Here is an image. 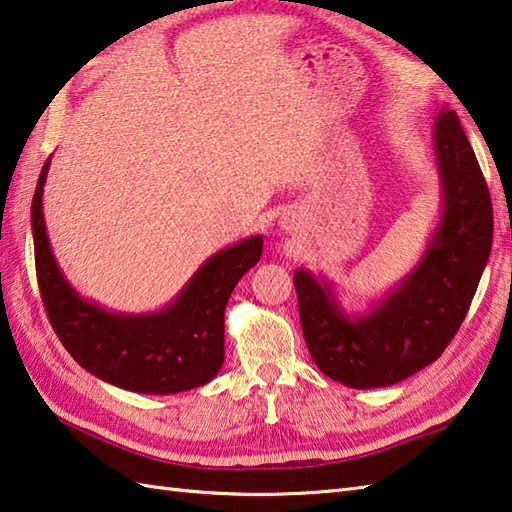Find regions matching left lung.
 Here are the masks:
<instances>
[{
	"mask_svg": "<svg viewBox=\"0 0 512 512\" xmlns=\"http://www.w3.org/2000/svg\"><path fill=\"white\" fill-rule=\"evenodd\" d=\"M440 217L420 259L363 312L343 306L328 277L295 270L301 330L321 372L352 389L396 385L438 361L458 332L493 244V206L453 110L433 125Z\"/></svg>",
	"mask_w": 512,
	"mask_h": 512,
	"instance_id": "8db88e82",
	"label": "left lung"
}]
</instances>
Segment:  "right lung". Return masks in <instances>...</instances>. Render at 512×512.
<instances>
[{
  "instance_id": "1",
  "label": "right lung",
  "mask_w": 512,
  "mask_h": 512,
  "mask_svg": "<svg viewBox=\"0 0 512 512\" xmlns=\"http://www.w3.org/2000/svg\"><path fill=\"white\" fill-rule=\"evenodd\" d=\"M41 169L30 222L43 303L63 347L83 369L136 394L167 396L202 387L224 365V310L237 281L262 257L264 237L250 235L217 250L165 308L116 312L85 299L63 275L43 220Z\"/></svg>"
}]
</instances>
